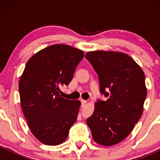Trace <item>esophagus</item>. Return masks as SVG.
Instances as JSON below:
<instances>
[{
    "label": "esophagus",
    "instance_id": "1",
    "mask_svg": "<svg viewBox=\"0 0 160 160\" xmlns=\"http://www.w3.org/2000/svg\"><path fill=\"white\" fill-rule=\"evenodd\" d=\"M81 104H82V107H84V106H85L86 104V101L83 100V99H82V100H81Z\"/></svg>",
    "mask_w": 160,
    "mask_h": 160
}]
</instances>
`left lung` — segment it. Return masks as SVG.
<instances>
[{
  "label": "left lung",
  "instance_id": "obj_1",
  "mask_svg": "<svg viewBox=\"0 0 160 160\" xmlns=\"http://www.w3.org/2000/svg\"><path fill=\"white\" fill-rule=\"evenodd\" d=\"M85 57L98 74L100 92L108 97L95 102L86 123L95 142L113 146L132 132L142 115L147 96L144 73L123 52L91 51Z\"/></svg>",
  "mask_w": 160,
  "mask_h": 160
}]
</instances>
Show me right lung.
<instances>
[{
	"instance_id": "1",
	"label": "right lung",
	"mask_w": 160,
	"mask_h": 160,
	"mask_svg": "<svg viewBox=\"0 0 160 160\" xmlns=\"http://www.w3.org/2000/svg\"><path fill=\"white\" fill-rule=\"evenodd\" d=\"M83 56V51L71 46H49L31 57L20 77L24 116L32 133L43 144L63 143L76 122L81 102L64 98L60 87L68 85Z\"/></svg>"
}]
</instances>
